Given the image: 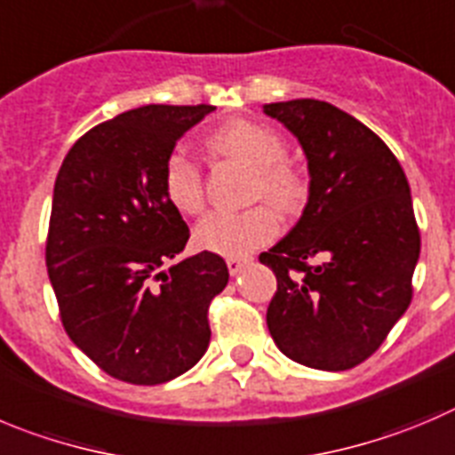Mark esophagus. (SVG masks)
I'll use <instances>...</instances> for the list:
<instances>
[{
	"instance_id": "obj_1",
	"label": "esophagus",
	"mask_w": 455,
	"mask_h": 455,
	"mask_svg": "<svg viewBox=\"0 0 455 455\" xmlns=\"http://www.w3.org/2000/svg\"><path fill=\"white\" fill-rule=\"evenodd\" d=\"M227 267H228V274L237 275L244 267H247V260H242V258H227Z\"/></svg>"
}]
</instances>
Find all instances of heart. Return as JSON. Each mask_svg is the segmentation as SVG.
<instances>
[{
    "instance_id": "heart-1",
    "label": "heart",
    "mask_w": 455,
    "mask_h": 455,
    "mask_svg": "<svg viewBox=\"0 0 455 455\" xmlns=\"http://www.w3.org/2000/svg\"><path fill=\"white\" fill-rule=\"evenodd\" d=\"M218 155L231 156L256 172L253 195L265 197L283 213H294L307 197V181L300 170L287 164V146L278 132L251 121H233L211 137ZM161 188L170 206L184 215H195L204 206L202 172L186 152L175 150L165 159ZM278 215L269 206H256L240 213L215 211L195 228V242L204 251L227 258H244L265 247L278 235Z\"/></svg>"
}]
</instances>
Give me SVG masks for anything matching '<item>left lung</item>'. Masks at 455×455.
<instances>
[{
	"label": "left lung",
	"instance_id": "1",
	"mask_svg": "<svg viewBox=\"0 0 455 455\" xmlns=\"http://www.w3.org/2000/svg\"><path fill=\"white\" fill-rule=\"evenodd\" d=\"M262 112L299 139L309 175L300 220L260 256L278 280L267 328L291 362L347 371L384 343L411 303L419 231L409 181L375 132L325 100Z\"/></svg>",
	"mask_w": 455,
	"mask_h": 455
}]
</instances>
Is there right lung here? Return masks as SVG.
I'll return each mask as SVG.
<instances>
[{
  "label": "right lung",
  "mask_w": 455,
  "mask_h": 455,
  "mask_svg": "<svg viewBox=\"0 0 455 455\" xmlns=\"http://www.w3.org/2000/svg\"><path fill=\"white\" fill-rule=\"evenodd\" d=\"M213 105H143L80 137L55 177L46 269L71 341L108 375L155 386L195 366L227 262L202 251L165 269L190 231L161 188L177 141Z\"/></svg>",
  "instance_id": "obj_1"
}]
</instances>
